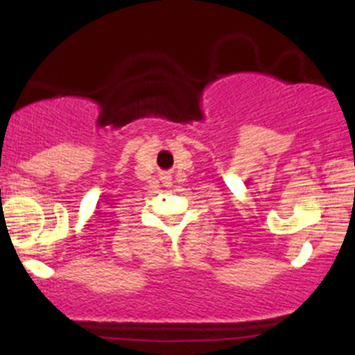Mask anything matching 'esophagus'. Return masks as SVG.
Returning <instances> with one entry per match:
<instances>
[{
    "label": "esophagus",
    "instance_id": "esophagus-1",
    "mask_svg": "<svg viewBox=\"0 0 355 355\" xmlns=\"http://www.w3.org/2000/svg\"><path fill=\"white\" fill-rule=\"evenodd\" d=\"M164 178H165V183L170 182V177H164Z\"/></svg>",
    "mask_w": 355,
    "mask_h": 355
}]
</instances>
